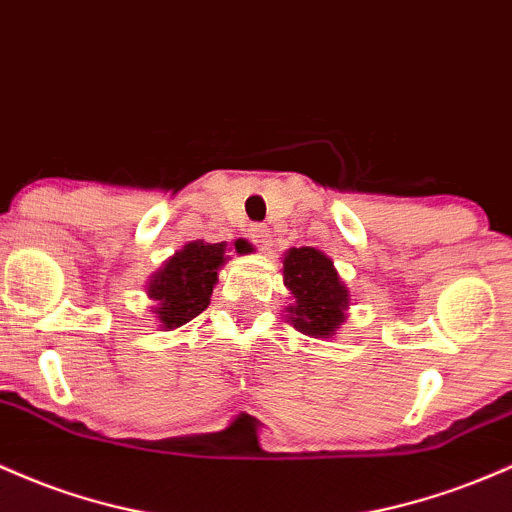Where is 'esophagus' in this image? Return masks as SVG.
Masks as SVG:
<instances>
[{
	"instance_id": "obj_1",
	"label": "esophagus",
	"mask_w": 512,
	"mask_h": 512,
	"mask_svg": "<svg viewBox=\"0 0 512 512\" xmlns=\"http://www.w3.org/2000/svg\"><path fill=\"white\" fill-rule=\"evenodd\" d=\"M250 240L255 243L260 250H267L269 245H272V233H269L267 226H262V223H257V226L250 228Z\"/></svg>"
}]
</instances>
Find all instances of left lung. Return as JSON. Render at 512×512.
I'll return each mask as SVG.
<instances>
[{"label": "left lung", "mask_w": 512, "mask_h": 512, "mask_svg": "<svg viewBox=\"0 0 512 512\" xmlns=\"http://www.w3.org/2000/svg\"><path fill=\"white\" fill-rule=\"evenodd\" d=\"M282 265L284 286L291 294L286 320L308 338H335L347 320L352 294L333 260L316 247H289Z\"/></svg>", "instance_id": "obj_1"}]
</instances>
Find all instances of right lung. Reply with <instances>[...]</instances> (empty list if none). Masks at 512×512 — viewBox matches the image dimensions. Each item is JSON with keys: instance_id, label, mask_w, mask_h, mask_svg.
Instances as JSON below:
<instances>
[{"instance_id": "1", "label": "right lung", "mask_w": 512, "mask_h": 512, "mask_svg": "<svg viewBox=\"0 0 512 512\" xmlns=\"http://www.w3.org/2000/svg\"><path fill=\"white\" fill-rule=\"evenodd\" d=\"M230 250L245 255L247 243L235 240L233 247H228V243L194 240L150 274L145 294L153 301L150 311L155 313L162 330L182 328L209 306L213 286L218 284V272L230 260Z\"/></svg>"}]
</instances>
